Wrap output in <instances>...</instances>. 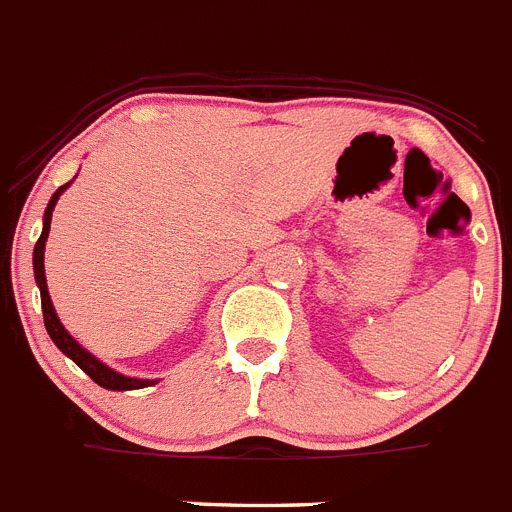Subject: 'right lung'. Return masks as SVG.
Returning a JSON list of instances; mask_svg holds the SVG:
<instances>
[{"label": "right lung", "mask_w": 512, "mask_h": 512, "mask_svg": "<svg viewBox=\"0 0 512 512\" xmlns=\"http://www.w3.org/2000/svg\"><path fill=\"white\" fill-rule=\"evenodd\" d=\"M71 182L61 185L56 193L51 195V201H48L46 213H43V231H41V239L35 242V250H33V273H35V283L41 288V306H43V322H46V330L51 335L53 345L71 358V361L77 363L87 376H90L95 384H100L102 389H110V391H131V389H144V386L157 384L154 379H131V376H123V373L113 371L110 366H105L102 361H97L95 355L90 350H84L69 332L64 330V324L61 319L56 317V309L51 304V296H48V283H46V268H43V255H46V239H48V231H51V213L56 208V201H59V195L69 188Z\"/></svg>", "instance_id": "1"}]
</instances>
